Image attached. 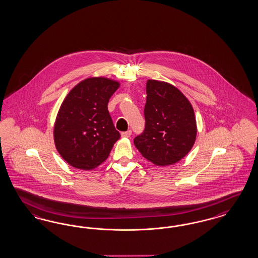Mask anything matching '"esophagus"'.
<instances>
[{"label":"esophagus","mask_w":258,"mask_h":258,"mask_svg":"<svg viewBox=\"0 0 258 258\" xmlns=\"http://www.w3.org/2000/svg\"><path fill=\"white\" fill-rule=\"evenodd\" d=\"M121 135H122V137L128 138V137H131V135H132V131H127V132H125V133H121Z\"/></svg>","instance_id":"1"}]
</instances>
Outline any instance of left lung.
I'll return each mask as SVG.
<instances>
[{
  "label": "left lung",
  "instance_id": "obj_1",
  "mask_svg": "<svg viewBox=\"0 0 258 258\" xmlns=\"http://www.w3.org/2000/svg\"><path fill=\"white\" fill-rule=\"evenodd\" d=\"M145 106V131L134 138L143 157L156 165L179 162L193 148L197 136L191 103L171 84L149 79Z\"/></svg>",
  "mask_w": 258,
  "mask_h": 258
}]
</instances>
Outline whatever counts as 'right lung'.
Masks as SVG:
<instances>
[{"label":"right lung","mask_w":258,"mask_h":258,"mask_svg":"<svg viewBox=\"0 0 258 258\" xmlns=\"http://www.w3.org/2000/svg\"><path fill=\"white\" fill-rule=\"evenodd\" d=\"M119 86L109 78H86L63 100L55 118L54 141L59 155L73 167L94 169L119 140L108 110L109 98Z\"/></svg>","instance_id":"obj_1"}]
</instances>
